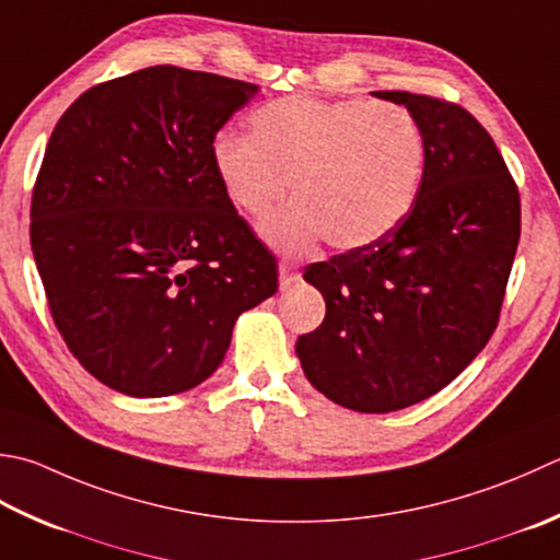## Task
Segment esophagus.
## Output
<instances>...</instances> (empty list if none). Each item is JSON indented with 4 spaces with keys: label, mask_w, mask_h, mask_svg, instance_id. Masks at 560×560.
I'll return each instance as SVG.
<instances>
[{
    "label": "esophagus",
    "mask_w": 560,
    "mask_h": 560,
    "mask_svg": "<svg viewBox=\"0 0 560 560\" xmlns=\"http://www.w3.org/2000/svg\"><path fill=\"white\" fill-rule=\"evenodd\" d=\"M299 269H295L293 265H289V261H281L279 265V287L281 291H287L293 281H299Z\"/></svg>",
    "instance_id": "obj_1"
}]
</instances>
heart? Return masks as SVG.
Listing matches in <instances>:
<instances>
[{"mask_svg":"<svg viewBox=\"0 0 560 560\" xmlns=\"http://www.w3.org/2000/svg\"><path fill=\"white\" fill-rule=\"evenodd\" d=\"M247 130L213 140V170L247 215L271 211L291 184L295 201L259 228L281 252H305L323 237L345 252L369 247L418 199L424 136L398 104L293 94L252 112Z\"/></svg>","mask_w":560,"mask_h":560,"instance_id":"1","label":"heart"}]
</instances>
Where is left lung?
Here are the masks:
<instances>
[{"label": "left lung", "instance_id": "left-lung-1", "mask_svg": "<svg viewBox=\"0 0 560 560\" xmlns=\"http://www.w3.org/2000/svg\"><path fill=\"white\" fill-rule=\"evenodd\" d=\"M424 136L418 199L378 243L305 269L325 320L295 354L325 398L393 412L440 393L495 330L520 243V191L488 130L466 108L410 92Z\"/></svg>", "mask_w": 560, "mask_h": 560}]
</instances>
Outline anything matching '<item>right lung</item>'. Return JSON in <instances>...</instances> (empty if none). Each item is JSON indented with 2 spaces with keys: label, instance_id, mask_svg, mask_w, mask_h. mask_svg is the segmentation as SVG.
I'll return each mask as SVG.
<instances>
[{
  "label": "right lung",
  "instance_id": "add662e5",
  "mask_svg": "<svg viewBox=\"0 0 560 560\" xmlns=\"http://www.w3.org/2000/svg\"><path fill=\"white\" fill-rule=\"evenodd\" d=\"M259 92L155 65L84 92L52 128L31 249L52 320L104 386H199L240 313L277 293V259L215 177V133Z\"/></svg>",
  "mask_w": 560,
  "mask_h": 560
}]
</instances>
